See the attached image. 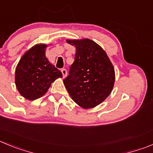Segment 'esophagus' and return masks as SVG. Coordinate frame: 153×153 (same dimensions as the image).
Masks as SVG:
<instances>
[{
	"label": "esophagus",
	"instance_id": "obj_1",
	"mask_svg": "<svg viewBox=\"0 0 153 153\" xmlns=\"http://www.w3.org/2000/svg\"><path fill=\"white\" fill-rule=\"evenodd\" d=\"M61 73H62V74H63V77L65 78L66 76H67V70L62 69V70H61Z\"/></svg>",
	"mask_w": 153,
	"mask_h": 153
}]
</instances>
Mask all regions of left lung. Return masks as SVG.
<instances>
[{
  "label": "left lung",
  "instance_id": "left-lung-1",
  "mask_svg": "<svg viewBox=\"0 0 153 153\" xmlns=\"http://www.w3.org/2000/svg\"><path fill=\"white\" fill-rule=\"evenodd\" d=\"M76 48L75 61L64 84L73 100L81 108H92L111 92L115 72L100 45L89 39H67Z\"/></svg>",
  "mask_w": 153,
  "mask_h": 153
}]
</instances>
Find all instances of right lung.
<instances>
[{
  "label": "right lung",
  "instance_id": "obj_1",
  "mask_svg": "<svg viewBox=\"0 0 153 153\" xmlns=\"http://www.w3.org/2000/svg\"><path fill=\"white\" fill-rule=\"evenodd\" d=\"M48 45L36 44L26 51L15 71V84L22 97L33 101L41 98L62 73L45 56Z\"/></svg>",
  "mask_w": 153,
  "mask_h": 153
}]
</instances>
